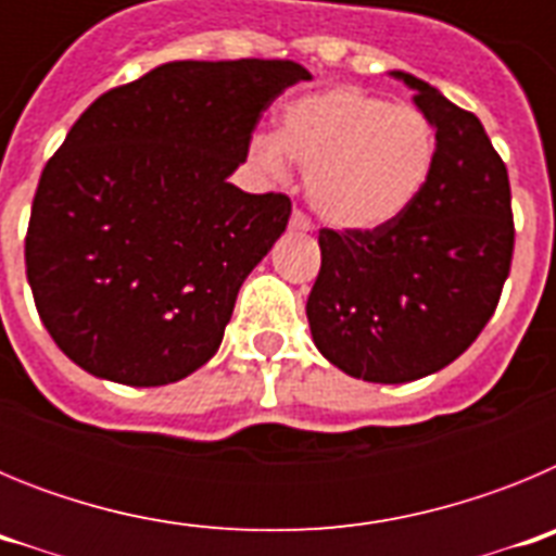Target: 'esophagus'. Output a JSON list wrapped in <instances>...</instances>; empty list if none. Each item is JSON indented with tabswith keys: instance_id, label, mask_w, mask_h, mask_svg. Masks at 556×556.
<instances>
[{
	"instance_id": "1",
	"label": "esophagus",
	"mask_w": 556,
	"mask_h": 556,
	"mask_svg": "<svg viewBox=\"0 0 556 556\" xmlns=\"http://www.w3.org/2000/svg\"><path fill=\"white\" fill-rule=\"evenodd\" d=\"M289 228H292V230H312V228H314L312 217H308L306 211L294 208V211H292V217H289Z\"/></svg>"
}]
</instances>
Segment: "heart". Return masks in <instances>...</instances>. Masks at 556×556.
Instances as JSON below:
<instances>
[{"label": "heart", "instance_id": "1", "mask_svg": "<svg viewBox=\"0 0 556 556\" xmlns=\"http://www.w3.org/2000/svg\"><path fill=\"white\" fill-rule=\"evenodd\" d=\"M250 150L269 175L287 172V155L298 161L328 223L372 230L420 198L434 169L437 130L420 108L337 86L289 102L278 139L258 136Z\"/></svg>", "mask_w": 556, "mask_h": 556}]
</instances>
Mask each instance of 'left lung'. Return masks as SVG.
Wrapping results in <instances>:
<instances>
[{
  "instance_id": "obj_1",
  "label": "left lung",
  "mask_w": 556,
  "mask_h": 556,
  "mask_svg": "<svg viewBox=\"0 0 556 556\" xmlns=\"http://www.w3.org/2000/svg\"><path fill=\"white\" fill-rule=\"evenodd\" d=\"M415 105L437 130L420 198L372 230L320 228L306 314L314 345L353 378L404 384L443 370L493 317L515 248L507 166L470 111L429 83Z\"/></svg>"
}]
</instances>
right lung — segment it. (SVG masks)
<instances>
[{"mask_svg": "<svg viewBox=\"0 0 556 556\" xmlns=\"http://www.w3.org/2000/svg\"><path fill=\"white\" fill-rule=\"evenodd\" d=\"M294 61H175L86 108L38 180L24 264L49 337L91 376L161 387L223 342L287 194L228 184Z\"/></svg>", "mask_w": 556, "mask_h": 556, "instance_id": "obj_1", "label": "right lung"}]
</instances>
